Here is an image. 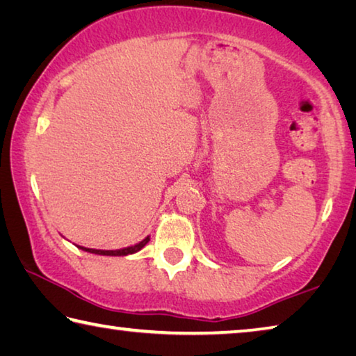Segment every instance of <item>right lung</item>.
<instances>
[{"label": "right lung", "instance_id": "right-lung-1", "mask_svg": "<svg viewBox=\"0 0 356 356\" xmlns=\"http://www.w3.org/2000/svg\"><path fill=\"white\" fill-rule=\"evenodd\" d=\"M150 237H146L143 242L136 243L135 246H129V248L124 250H116V251H104V250H91V248H84V246H78V248L88 252H94V254H102V256H127V254H134V252L140 251L143 246H146V243L149 242Z\"/></svg>", "mask_w": 356, "mask_h": 356}]
</instances>
